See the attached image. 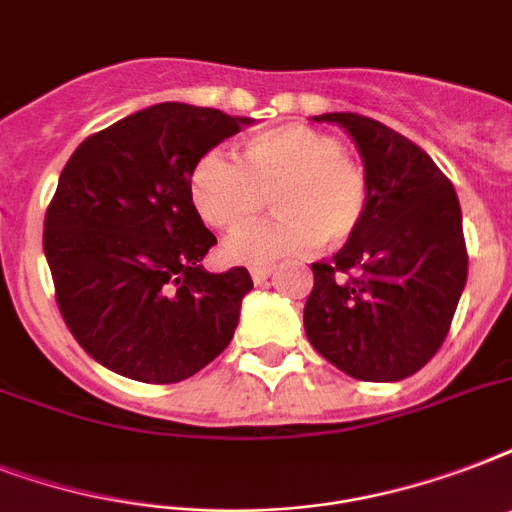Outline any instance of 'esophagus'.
Segmentation results:
<instances>
[{
	"instance_id": "esophagus-1",
	"label": "esophagus",
	"mask_w": 512,
	"mask_h": 512,
	"mask_svg": "<svg viewBox=\"0 0 512 512\" xmlns=\"http://www.w3.org/2000/svg\"><path fill=\"white\" fill-rule=\"evenodd\" d=\"M271 273H273L271 265H260V268H252V281H255V284H265V281L271 279Z\"/></svg>"
}]
</instances>
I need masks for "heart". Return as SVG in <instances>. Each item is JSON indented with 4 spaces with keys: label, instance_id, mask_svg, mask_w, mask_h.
I'll use <instances>...</instances> for the list:
<instances>
[{
    "label": "heart",
    "instance_id": "obj_1",
    "mask_svg": "<svg viewBox=\"0 0 512 512\" xmlns=\"http://www.w3.org/2000/svg\"><path fill=\"white\" fill-rule=\"evenodd\" d=\"M268 193L276 217L225 241L231 263L260 268L348 241L364 223L369 177L340 138L308 124L257 132L241 146V164L209 151L191 172L193 207L220 231L252 223Z\"/></svg>",
    "mask_w": 512,
    "mask_h": 512
}]
</instances>
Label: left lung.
I'll return each instance as SVG.
<instances>
[{"label":"left lung","instance_id":"obj_1","mask_svg":"<svg viewBox=\"0 0 512 512\" xmlns=\"http://www.w3.org/2000/svg\"><path fill=\"white\" fill-rule=\"evenodd\" d=\"M313 122L337 124L356 143L369 207L332 263L311 265L305 335L356 380H406L436 356L468 281L460 199L420 146L382 122L358 114Z\"/></svg>","mask_w":512,"mask_h":512}]
</instances>
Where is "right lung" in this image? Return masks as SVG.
I'll return each instance as SVG.
<instances>
[{
	"mask_svg": "<svg viewBox=\"0 0 512 512\" xmlns=\"http://www.w3.org/2000/svg\"><path fill=\"white\" fill-rule=\"evenodd\" d=\"M247 116L156 103L95 132L60 172L44 215L58 308L98 364L138 382L188 380L239 327L247 268L204 271L217 239L191 201V172Z\"/></svg>",
	"mask_w": 512,
	"mask_h": 512,
	"instance_id": "1",
	"label": "right lung"
}]
</instances>
